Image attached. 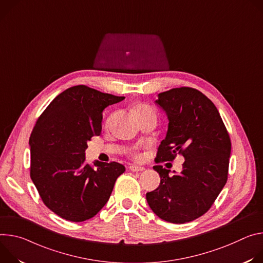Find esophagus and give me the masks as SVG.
Wrapping results in <instances>:
<instances>
[{"instance_id": "1", "label": "esophagus", "mask_w": 263, "mask_h": 263, "mask_svg": "<svg viewBox=\"0 0 263 263\" xmlns=\"http://www.w3.org/2000/svg\"><path fill=\"white\" fill-rule=\"evenodd\" d=\"M145 168L141 167V166H137V165H132L129 166V170L133 172H139V171H143Z\"/></svg>"}]
</instances>
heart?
Returning a JSON list of instances; mask_svg holds the SVG:
<instances>
[{
	"label": "heart",
	"mask_w": 263,
	"mask_h": 263,
	"mask_svg": "<svg viewBox=\"0 0 263 263\" xmlns=\"http://www.w3.org/2000/svg\"><path fill=\"white\" fill-rule=\"evenodd\" d=\"M136 111V115L138 118H140V117H143V116H146V115H155V110L149 106V105H146V104H141V105H138L135 109ZM133 157L135 159H140L141 158V155L140 153L138 152V149H135L133 152Z\"/></svg>",
	"instance_id": "b5f03b06"
}]
</instances>
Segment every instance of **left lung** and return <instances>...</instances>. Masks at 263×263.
Returning <instances> with one entry per match:
<instances>
[{"mask_svg": "<svg viewBox=\"0 0 263 263\" xmlns=\"http://www.w3.org/2000/svg\"><path fill=\"white\" fill-rule=\"evenodd\" d=\"M168 116L166 138L158 148L156 163L185 158L180 174L154 166L159 187L146 193L152 210L163 220L185 223L205 214L228 180L231 140L214 103L189 86L159 94L156 101Z\"/></svg>", "mask_w": 263, "mask_h": 263, "instance_id": "8db88e82", "label": "left lung"}]
</instances>
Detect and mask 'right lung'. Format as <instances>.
I'll use <instances>...</instances> for the list:
<instances>
[{
	"label": "right lung",
	"mask_w": 263,
	"mask_h": 263,
	"mask_svg": "<svg viewBox=\"0 0 263 263\" xmlns=\"http://www.w3.org/2000/svg\"><path fill=\"white\" fill-rule=\"evenodd\" d=\"M124 97L75 85L56 96L37 119L30 139V177L45 205L74 222L94 217L125 171L117 162H85L87 142L102 129V111Z\"/></svg>",
	"instance_id": "right-lung-1"
}]
</instances>
